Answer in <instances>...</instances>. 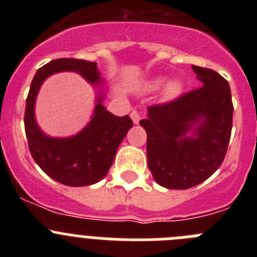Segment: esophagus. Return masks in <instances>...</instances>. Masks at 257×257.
<instances>
[{
  "label": "esophagus",
  "instance_id": "34e87169",
  "mask_svg": "<svg viewBox=\"0 0 257 257\" xmlns=\"http://www.w3.org/2000/svg\"><path fill=\"white\" fill-rule=\"evenodd\" d=\"M142 112H139L138 109H134L133 112H131V118H133L134 123H139L140 119H142Z\"/></svg>",
  "mask_w": 257,
  "mask_h": 257
}]
</instances>
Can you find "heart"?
Wrapping results in <instances>:
<instances>
[{
	"instance_id": "b5f03b06",
	"label": "heart",
	"mask_w": 257,
	"mask_h": 257,
	"mask_svg": "<svg viewBox=\"0 0 257 257\" xmlns=\"http://www.w3.org/2000/svg\"><path fill=\"white\" fill-rule=\"evenodd\" d=\"M162 83V79H156V81H153V82L151 83L152 87H158V86ZM179 88H180V86H179L178 82H171L169 85V87H167V94L171 96V95H175L176 92L179 91Z\"/></svg>"
}]
</instances>
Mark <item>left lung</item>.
Segmentation results:
<instances>
[{
    "mask_svg": "<svg viewBox=\"0 0 257 257\" xmlns=\"http://www.w3.org/2000/svg\"><path fill=\"white\" fill-rule=\"evenodd\" d=\"M201 87L148 108L140 124L147 131L148 167L157 183L188 189L221 166L230 142L233 101L229 83L217 72L192 65ZM201 121L193 138L186 134Z\"/></svg>",
    "mask_w": 257,
    "mask_h": 257,
    "instance_id": "8db88e82",
    "label": "left lung"
}]
</instances>
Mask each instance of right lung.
I'll return each mask as SVG.
<instances>
[{
  "mask_svg": "<svg viewBox=\"0 0 257 257\" xmlns=\"http://www.w3.org/2000/svg\"><path fill=\"white\" fill-rule=\"evenodd\" d=\"M61 70L78 72L92 85L101 82L96 63L91 61L61 58L41 67L32 79L27 96L24 127L28 148L35 162L50 178L68 187H86L105 178L118 147L133 127V119L128 115H113L101 105L99 97L94 117L78 135L68 139L45 135L36 124V96L45 79Z\"/></svg>",
  "mask_w": 257,
  "mask_h": 257,
  "instance_id": "obj_1",
  "label": "right lung"
}]
</instances>
